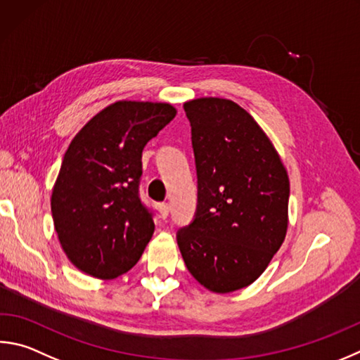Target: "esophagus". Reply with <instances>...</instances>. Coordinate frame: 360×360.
<instances>
[{"instance_id":"obj_1","label":"esophagus","mask_w":360,"mask_h":360,"mask_svg":"<svg viewBox=\"0 0 360 360\" xmlns=\"http://www.w3.org/2000/svg\"><path fill=\"white\" fill-rule=\"evenodd\" d=\"M159 212H160V217L162 219H167L168 214H169V205L168 202H162V205H159Z\"/></svg>"}]
</instances>
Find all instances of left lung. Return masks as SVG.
<instances>
[{"mask_svg":"<svg viewBox=\"0 0 360 360\" xmlns=\"http://www.w3.org/2000/svg\"><path fill=\"white\" fill-rule=\"evenodd\" d=\"M192 127L198 205L178 231L188 272L212 292L253 283L283 244L290 179L276 148L236 102L184 103Z\"/></svg>","mask_w":360,"mask_h":360,"instance_id":"obj_1","label":"left lung"}]
</instances>
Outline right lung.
<instances>
[{"instance_id": "obj_1", "label": "right lung", "mask_w": 360, "mask_h": 360, "mask_svg": "<svg viewBox=\"0 0 360 360\" xmlns=\"http://www.w3.org/2000/svg\"><path fill=\"white\" fill-rule=\"evenodd\" d=\"M176 116L162 102H115L70 141L51 192V215L77 269L112 280L136 264L154 233L139 197L141 153Z\"/></svg>"}]
</instances>
